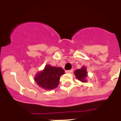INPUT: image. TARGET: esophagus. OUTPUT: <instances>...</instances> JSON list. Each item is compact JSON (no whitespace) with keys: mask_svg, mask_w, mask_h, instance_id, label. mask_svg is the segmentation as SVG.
<instances>
[{"mask_svg":"<svg viewBox=\"0 0 121 121\" xmlns=\"http://www.w3.org/2000/svg\"><path fill=\"white\" fill-rule=\"evenodd\" d=\"M73 71V69H71V70H67L66 71V73H71Z\"/></svg>","mask_w":121,"mask_h":121,"instance_id":"34e87169","label":"esophagus"}]
</instances>
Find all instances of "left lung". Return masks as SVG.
Instances as JSON below:
<instances>
[{"label":"left lung","instance_id":"obj_1","mask_svg":"<svg viewBox=\"0 0 121 121\" xmlns=\"http://www.w3.org/2000/svg\"><path fill=\"white\" fill-rule=\"evenodd\" d=\"M74 74L76 78L82 82H86L87 80L86 78L87 77V72L86 70V68L85 66H82L81 69L76 70L74 71Z\"/></svg>","mask_w":121,"mask_h":121}]
</instances>
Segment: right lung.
<instances>
[{
	"mask_svg": "<svg viewBox=\"0 0 121 121\" xmlns=\"http://www.w3.org/2000/svg\"><path fill=\"white\" fill-rule=\"evenodd\" d=\"M65 71L60 67H55L47 65L43 70L35 75L34 81L39 86L45 90H52L58 86L61 75Z\"/></svg>",
	"mask_w": 121,
	"mask_h": 121,
	"instance_id": "add662e5",
	"label": "right lung"
}]
</instances>
